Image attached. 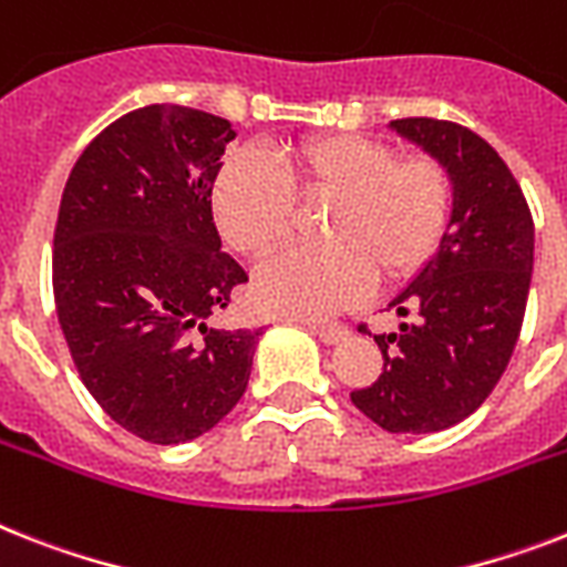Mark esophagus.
Returning <instances> with one entry per match:
<instances>
[{
	"label": "esophagus",
	"instance_id": "esophagus-1",
	"mask_svg": "<svg viewBox=\"0 0 567 567\" xmlns=\"http://www.w3.org/2000/svg\"><path fill=\"white\" fill-rule=\"evenodd\" d=\"M299 326H306L308 331H315L317 338L323 340V343H340V340H347L349 329L347 326H338V323H311V320H297Z\"/></svg>",
	"mask_w": 567,
	"mask_h": 567
}]
</instances>
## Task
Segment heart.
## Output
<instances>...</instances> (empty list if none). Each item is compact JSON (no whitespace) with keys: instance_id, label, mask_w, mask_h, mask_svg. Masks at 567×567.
I'll list each match as a JSON object with an SVG mask.
<instances>
[{"instance_id":"1","label":"heart","mask_w":567,"mask_h":567,"mask_svg":"<svg viewBox=\"0 0 567 567\" xmlns=\"http://www.w3.org/2000/svg\"><path fill=\"white\" fill-rule=\"evenodd\" d=\"M293 200H329L326 247L288 252L256 276L261 308L331 317L361 302L375 274L399 282L416 274L449 220L451 186L434 159H395L367 136H315L268 156L236 154L215 177L212 212L224 241L265 259L291 236Z\"/></svg>"}]
</instances>
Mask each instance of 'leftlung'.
<instances>
[{"label":"left lung","mask_w":567,"mask_h":567,"mask_svg":"<svg viewBox=\"0 0 567 567\" xmlns=\"http://www.w3.org/2000/svg\"><path fill=\"white\" fill-rule=\"evenodd\" d=\"M402 140L443 165L451 212L440 247L390 302L399 331L375 334L384 372L352 404L390 434H434L486 402L522 331L533 218L489 142L440 118H395Z\"/></svg>","instance_id":"left-lung-1"}]
</instances>
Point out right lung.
<instances>
[{
	"label": "right lung",
	"instance_id": "right-lung-1",
	"mask_svg": "<svg viewBox=\"0 0 567 567\" xmlns=\"http://www.w3.org/2000/svg\"><path fill=\"white\" fill-rule=\"evenodd\" d=\"M233 140V124L204 110H133L86 145L60 197V329L92 399L145 443L206 434L250 381L261 329L209 323L247 282L212 218Z\"/></svg>",
	"mask_w": 567,
	"mask_h": 567
}]
</instances>
